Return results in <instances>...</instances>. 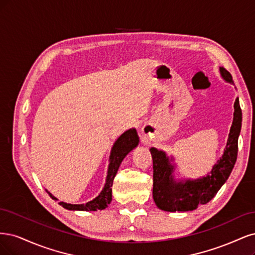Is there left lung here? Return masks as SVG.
<instances>
[{
	"mask_svg": "<svg viewBox=\"0 0 255 255\" xmlns=\"http://www.w3.org/2000/svg\"><path fill=\"white\" fill-rule=\"evenodd\" d=\"M220 74L229 83H233L231 74L225 68H220ZM241 128L242 109L237 97L234 103V119L223 157L217 161L209 176L195 181H174L171 177L172 165L169 164L165 153L151 148L153 164L152 197L157 207L167 212H186L196 210L199 205L208 203L227 181L235 165Z\"/></svg>",
	"mask_w": 255,
	"mask_h": 255,
	"instance_id": "1",
	"label": "left lung"
}]
</instances>
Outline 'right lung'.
Returning <instances> with one entry per match:
<instances>
[{
	"instance_id": "obj_1",
	"label": "right lung",
	"mask_w": 255,
	"mask_h": 255,
	"mask_svg": "<svg viewBox=\"0 0 255 255\" xmlns=\"http://www.w3.org/2000/svg\"><path fill=\"white\" fill-rule=\"evenodd\" d=\"M138 144V136L136 134L135 129H129L126 132L123 133L118 141L114 143L111 154H110V163H109V168H108V175H107L106 179V184L104 186V190L102 193L98 195L95 199L92 201L87 202L86 204H70L65 202H59L61 207L67 210L71 211H98V210H104L107 208L111 200H112V185H113V180L116 177L118 169L121 165V163L124 159L128 152L132 150L134 147ZM52 197V199L57 200L55 197L48 193Z\"/></svg>"
}]
</instances>
